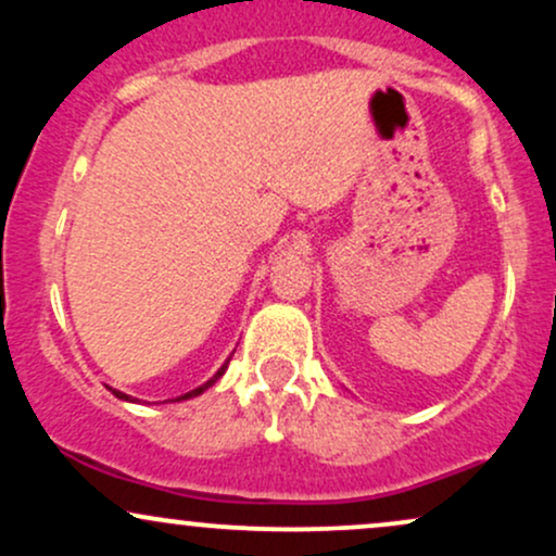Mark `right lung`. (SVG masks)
Returning a JSON list of instances; mask_svg holds the SVG:
<instances>
[{
    "mask_svg": "<svg viewBox=\"0 0 556 556\" xmlns=\"http://www.w3.org/2000/svg\"><path fill=\"white\" fill-rule=\"evenodd\" d=\"M225 371H227V363H225V366H222V368H219V371H216V374L212 376V379H208V381H206V384H201V387H198V389H193V392H188V394H180V397H177L175 402H180V400H190V397H198V394H203V392H206V389H208V387H212V384H214V381H216V379H219V376H222V374H225ZM112 394H114V397H119V400H130V397H127V394H123V392H117V389H112ZM130 402H132V400H130Z\"/></svg>",
    "mask_w": 556,
    "mask_h": 556,
    "instance_id": "1",
    "label": "right lung"
}]
</instances>
